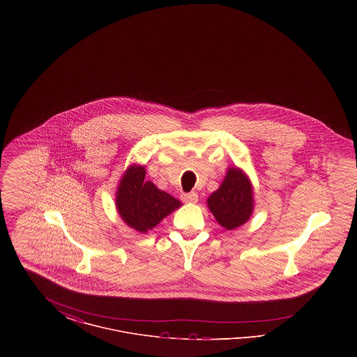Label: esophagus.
Masks as SVG:
<instances>
[{
    "label": "esophagus",
    "instance_id": "obj_1",
    "mask_svg": "<svg viewBox=\"0 0 357 357\" xmlns=\"http://www.w3.org/2000/svg\"><path fill=\"white\" fill-rule=\"evenodd\" d=\"M182 199L186 202V204H197L198 202V194L197 192H187L182 195Z\"/></svg>",
    "mask_w": 357,
    "mask_h": 357
}]
</instances>
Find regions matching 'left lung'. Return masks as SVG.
Returning <instances> with one entry per match:
<instances>
[{"label": "left lung", "mask_w": 357, "mask_h": 357, "mask_svg": "<svg viewBox=\"0 0 357 357\" xmlns=\"http://www.w3.org/2000/svg\"><path fill=\"white\" fill-rule=\"evenodd\" d=\"M253 188L246 174L230 167L221 186L207 198V206L217 222L227 230L249 221L253 213Z\"/></svg>", "instance_id": "left-lung-1"}]
</instances>
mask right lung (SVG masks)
I'll use <instances>...</instances> for the list:
<instances>
[{
    "label": "right lung",
    "instance_id": "add662e5",
    "mask_svg": "<svg viewBox=\"0 0 357 357\" xmlns=\"http://www.w3.org/2000/svg\"><path fill=\"white\" fill-rule=\"evenodd\" d=\"M143 166H130L120 179L116 208L121 220L139 233H147L182 204L169 192L144 181Z\"/></svg>",
    "mask_w": 357,
    "mask_h": 357
}]
</instances>
